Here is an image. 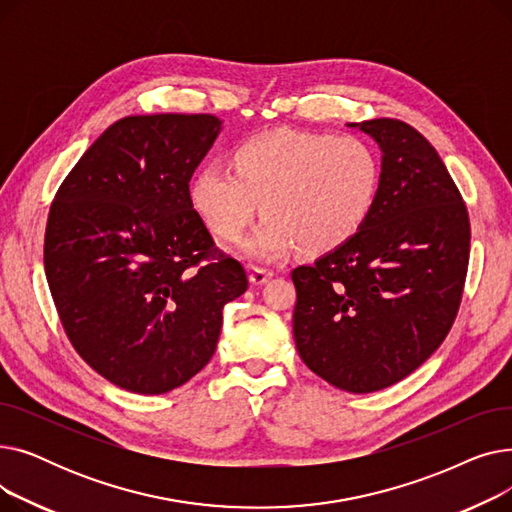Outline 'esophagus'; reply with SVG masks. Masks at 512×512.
<instances>
[{
	"label": "esophagus",
	"mask_w": 512,
	"mask_h": 512,
	"mask_svg": "<svg viewBox=\"0 0 512 512\" xmlns=\"http://www.w3.org/2000/svg\"><path fill=\"white\" fill-rule=\"evenodd\" d=\"M274 274L267 272V270H261V267H249V282L253 286H261L265 284L267 280H270Z\"/></svg>",
	"instance_id": "1"
}]
</instances>
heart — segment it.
<instances>
[{
    "mask_svg": "<svg viewBox=\"0 0 512 512\" xmlns=\"http://www.w3.org/2000/svg\"><path fill=\"white\" fill-rule=\"evenodd\" d=\"M382 186V161L357 134L274 130L242 141L234 168L203 166L191 203L203 224L238 240L261 207L270 213L240 255L272 263L299 245L319 255L340 249L369 220Z\"/></svg>",
    "mask_w": 512,
    "mask_h": 512,
    "instance_id": "obj_1",
    "label": "heart"
}]
</instances>
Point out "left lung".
<instances>
[{
    "mask_svg": "<svg viewBox=\"0 0 512 512\" xmlns=\"http://www.w3.org/2000/svg\"><path fill=\"white\" fill-rule=\"evenodd\" d=\"M382 151L378 201L357 236L292 272L305 365L367 394L405 380L444 342L461 305L469 215L444 161L400 120L346 124Z\"/></svg>",
    "mask_w": 512,
    "mask_h": 512,
    "instance_id": "8db88e82",
    "label": "left lung"
}]
</instances>
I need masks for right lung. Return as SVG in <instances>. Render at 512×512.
Masks as SVG:
<instances>
[{
	"mask_svg": "<svg viewBox=\"0 0 512 512\" xmlns=\"http://www.w3.org/2000/svg\"><path fill=\"white\" fill-rule=\"evenodd\" d=\"M209 114L126 116L78 159L51 203L45 276L62 326L107 382L166 394L213 357L242 265L213 253L188 193L222 132Z\"/></svg>",
	"mask_w": 512,
	"mask_h": 512,
	"instance_id": "add662e5",
	"label": "right lung"
}]
</instances>
